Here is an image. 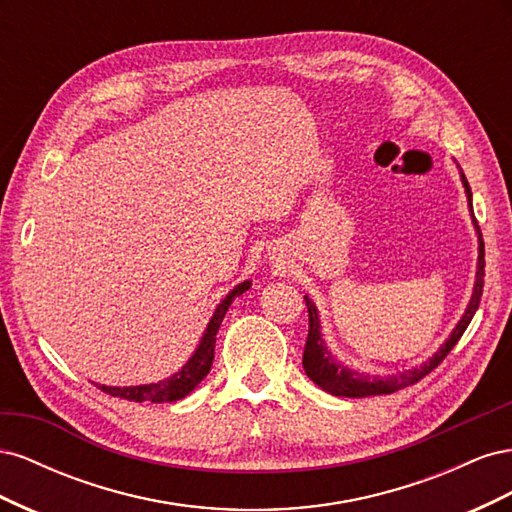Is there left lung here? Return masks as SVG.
Wrapping results in <instances>:
<instances>
[{"mask_svg":"<svg viewBox=\"0 0 512 512\" xmlns=\"http://www.w3.org/2000/svg\"><path fill=\"white\" fill-rule=\"evenodd\" d=\"M459 175H461L463 188H466L470 215H472V222H474L476 235H478V262H476V280H474V288H472V297H470L466 312H463L461 320L457 322V327L453 329L451 335H448L446 342L438 348V352L429 356L425 363L416 365L412 369L397 371V374H391V376H369V374H365V371H356L352 367H346L344 363H339L331 354L329 346L324 344L318 309H316L314 301L305 294L303 299H305L307 314H309V333H307V342H305V350H303V369H305L307 378L314 384H318L322 391H327L335 397H369V395H391L399 389H406V386L425 378L431 369H436L446 359V354L455 348L463 331L468 329V324L478 309L480 297H483L485 243H483V235H480V228L476 224L474 211H472V190L468 185V179L461 173V170H459Z\"/></svg>","mask_w":512,"mask_h":512,"instance_id":"obj_1","label":"left lung"}]
</instances>
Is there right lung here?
I'll return each mask as SVG.
<instances>
[{
	"label": "right lung",
	"mask_w": 512,
	"mask_h": 512,
	"mask_svg": "<svg viewBox=\"0 0 512 512\" xmlns=\"http://www.w3.org/2000/svg\"><path fill=\"white\" fill-rule=\"evenodd\" d=\"M250 286H252L250 280L237 284L220 301V305L215 307V312L207 324L203 337H200L196 350L192 352L190 359L185 361V365L177 371V374L168 376L160 382L138 384V386H106V384H96V386L108 395L128 399V401H138V404H141V401H151V404H168V401H177V399H183L185 395H190L196 386L203 382V378L209 374V369L213 365L215 335L220 331V324L228 312L230 303L245 290H250Z\"/></svg>",
	"instance_id": "right-lung-1"
}]
</instances>
